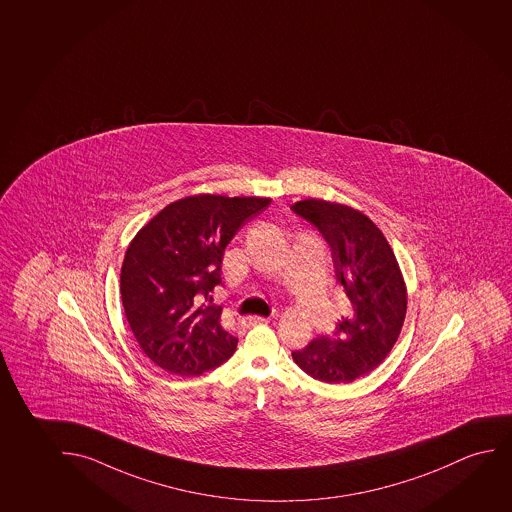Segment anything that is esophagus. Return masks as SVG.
Returning a JSON list of instances; mask_svg holds the SVG:
<instances>
[{"label":"esophagus","mask_w":512,"mask_h":512,"mask_svg":"<svg viewBox=\"0 0 512 512\" xmlns=\"http://www.w3.org/2000/svg\"><path fill=\"white\" fill-rule=\"evenodd\" d=\"M270 323V317H260V316H245L242 317V324L244 326H256V324H267Z\"/></svg>","instance_id":"1"}]
</instances>
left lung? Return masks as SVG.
I'll list each match as a JSON object with an SVG mask.
<instances>
[{"label":"left lung","instance_id":"obj_1","mask_svg":"<svg viewBox=\"0 0 512 512\" xmlns=\"http://www.w3.org/2000/svg\"><path fill=\"white\" fill-rule=\"evenodd\" d=\"M332 247L349 314L332 337L293 353L305 374L328 384L356 381L381 365L395 346L407 312V288L395 252L370 217L344 203L307 198L291 205Z\"/></svg>","mask_w":512,"mask_h":512}]
</instances>
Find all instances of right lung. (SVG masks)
<instances>
[{
    "mask_svg": "<svg viewBox=\"0 0 512 512\" xmlns=\"http://www.w3.org/2000/svg\"><path fill=\"white\" fill-rule=\"evenodd\" d=\"M260 196L195 195L166 205L128 245L121 268L124 314L140 349L175 375H202L230 358L237 337L221 326L210 293L226 245L267 209Z\"/></svg>",
    "mask_w": 512,
    "mask_h": 512,
    "instance_id": "1",
    "label": "right lung"
}]
</instances>
